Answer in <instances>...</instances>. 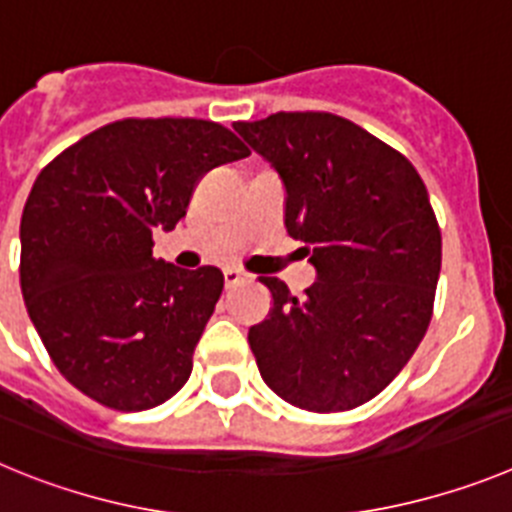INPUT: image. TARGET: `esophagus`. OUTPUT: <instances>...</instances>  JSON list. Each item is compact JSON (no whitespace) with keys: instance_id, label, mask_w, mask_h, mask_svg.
Returning <instances> with one entry per match:
<instances>
[{"instance_id":"obj_1","label":"esophagus","mask_w":512,"mask_h":512,"mask_svg":"<svg viewBox=\"0 0 512 512\" xmlns=\"http://www.w3.org/2000/svg\"><path fill=\"white\" fill-rule=\"evenodd\" d=\"M223 277H225V287H235V284L246 282L248 274H246V271H241V269H235V266H225Z\"/></svg>"}]
</instances>
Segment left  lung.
<instances>
[{"label": "left lung", "mask_w": 512, "mask_h": 512, "mask_svg": "<svg viewBox=\"0 0 512 512\" xmlns=\"http://www.w3.org/2000/svg\"><path fill=\"white\" fill-rule=\"evenodd\" d=\"M284 184V225L318 279L305 297L261 277L271 315L248 330L259 372L282 400L338 413L400 374L431 323L441 230L408 158L330 112L233 122Z\"/></svg>", "instance_id": "obj_1"}]
</instances>
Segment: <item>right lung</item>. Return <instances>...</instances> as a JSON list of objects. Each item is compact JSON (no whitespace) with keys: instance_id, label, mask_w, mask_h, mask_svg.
I'll return each instance as SVG.
<instances>
[{"instance_id":"1","label":"right lung","mask_w":512,"mask_h":512,"mask_svg":"<svg viewBox=\"0 0 512 512\" xmlns=\"http://www.w3.org/2000/svg\"><path fill=\"white\" fill-rule=\"evenodd\" d=\"M248 153L210 120H120L40 171L22 210L20 287L76 390L115 410L156 408L182 390L223 271L153 259L151 235L187 215L202 174Z\"/></svg>"}]
</instances>
